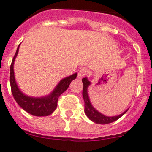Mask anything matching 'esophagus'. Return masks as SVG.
<instances>
[{"instance_id":"obj_1","label":"esophagus","mask_w":152,"mask_h":152,"mask_svg":"<svg viewBox=\"0 0 152 152\" xmlns=\"http://www.w3.org/2000/svg\"><path fill=\"white\" fill-rule=\"evenodd\" d=\"M88 72V69H86V68H82V69L79 71V73H78V77H79V79H83L84 76H86V75H87Z\"/></svg>"}]
</instances>
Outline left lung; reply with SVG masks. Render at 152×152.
I'll return each instance as SVG.
<instances>
[{"label":"left lung","instance_id":"1","mask_svg":"<svg viewBox=\"0 0 152 152\" xmlns=\"http://www.w3.org/2000/svg\"><path fill=\"white\" fill-rule=\"evenodd\" d=\"M83 83V97L84 99L85 102V113H86V116L88 117L89 120H91L92 122L95 123V124H110L112 122H114L117 120H118L120 117H122L124 113H126L128 109L125 110L124 113H122L120 115L113 116V117H108V116H105L102 114V113H100L99 111L96 110V109L93 107L91 104V102H90L89 97H88V86L91 85V82L88 81V79L87 77H85L82 79Z\"/></svg>","mask_w":152,"mask_h":152}]
</instances>
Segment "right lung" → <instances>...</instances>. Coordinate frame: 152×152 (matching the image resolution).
Listing matches in <instances>:
<instances>
[{"label": "right lung", "mask_w": 152, "mask_h": 152, "mask_svg": "<svg viewBox=\"0 0 152 152\" xmlns=\"http://www.w3.org/2000/svg\"><path fill=\"white\" fill-rule=\"evenodd\" d=\"M19 45L17 50L16 51L13 59L10 65V87L13 96L16 102H17L20 107L33 116L36 117H44L48 116L53 113L57 108V101L60 95L66 91L69 87V84L73 79L77 76V73H73L66 78H64L59 82L55 88H54L49 95L43 97H31L25 95L20 88L16 82L14 76V70H13V65L16 56L18 54Z\"/></svg>", "instance_id": "1"}]
</instances>
